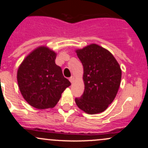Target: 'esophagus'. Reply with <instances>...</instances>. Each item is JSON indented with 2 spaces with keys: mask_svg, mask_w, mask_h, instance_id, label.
Masks as SVG:
<instances>
[{
  "mask_svg": "<svg viewBox=\"0 0 148 148\" xmlns=\"http://www.w3.org/2000/svg\"><path fill=\"white\" fill-rule=\"evenodd\" d=\"M69 81L71 82V84H73V83H74V76H72V77L69 78Z\"/></svg>",
  "mask_w": 148,
  "mask_h": 148,
  "instance_id": "esophagus-1",
  "label": "esophagus"
}]
</instances>
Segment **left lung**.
<instances>
[{"label":"left lung","mask_w":148,"mask_h":148,"mask_svg":"<svg viewBox=\"0 0 148 148\" xmlns=\"http://www.w3.org/2000/svg\"><path fill=\"white\" fill-rule=\"evenodd\" d=\"M75 51L84 67L85 89L75 102L88 114L104 111L114 100L120 88L122 70L109 51L91 44Z\"/></svg>","instance_id":"8db88e82"}]
</instances>
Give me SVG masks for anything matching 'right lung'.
<instances>
[{
    "label": "right lung",
    "mask_w": 148,
    "mask_h": 148,
    "mask_svg": "<svg viewBox=\"0 0 148 148\" xmlns=\"http://www.w3.org/2000/svg\"><path fill=\"white\" fill-rule=\"evenodd\" d=\"M56 56L49 47L40 46L25 58L18 68L16 78L22 96L37 109L55 106L71 85L56 64Z\"/></svg>",
    "instance_id": "right-lung-1"
}]
</instances>
